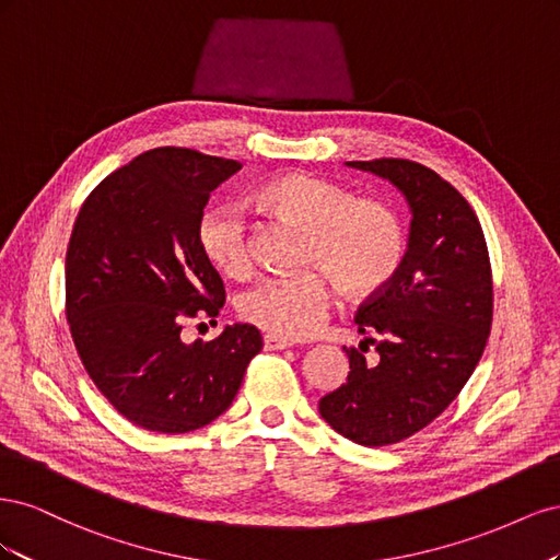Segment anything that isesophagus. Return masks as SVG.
Masks as SVG:
<instances>
[{"label": "esophagus", "mask_w": 560, "mask_h": 560, "mask_svg": "<svg viewBox=\"0 0 560 560\" xmlns=\"http://www.w3.org/2000/svg\"><path fill=\"white\" fill-rule=\"evenodd\" d=\"M294 343L290 341V338H282V336H276V334H266L264 336V348L266 350H284V348H292Z\"/></svg>", "instance_id": "obj_1"}]
</instances>
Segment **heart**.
<instances>
[{"label":"heart","instance_id":"obj_1","mask_svg":"<svg viewBox=\"0 0 560 560\" xmlns=\"http://www.w3.org/2000/svg\"><path fill=\"white\" fill-rule=\"evenodd\" d=\"M261 200L287 222L308 231L306 261L325 269L346 294L378 292L404 261L401 222L381 200L352 198L346 186L308 173H292L266 184ZM200 247L222 276L238 280L249 273V229L238 208L222 206L202 217ZM324 275L303 270L296 276L266 278L241 296V315L290 341L308 338L329 313L331 290Z\"/></svg>","mask_w":560,"mask_h":560}]
</instances>
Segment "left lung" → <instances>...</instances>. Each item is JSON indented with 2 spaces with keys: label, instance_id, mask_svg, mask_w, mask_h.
Listing matches in <instances>:
<instances>
[{
  "label": "left lung",
  "instance_id": "1",
  "mask_svg": "<svg viewBox=\"0 0 560 560\" xmlns=\"http://www.w3.org/2000/svg\"><path fill=\"white\" fill-rule=\"evenodd\" d=\"M348 165L393 182L413 219L395 278L354 317L366 338L343 348L348 381L319 399V416L354 444L387 446L442 416L477 369L493 322V276L479 219L446 179L406 159ZM369 345L380 352L374 363L363 354Z\"/></svg>",
  "mask_w": 560,
  "mask_h": 560
}]
</instances>
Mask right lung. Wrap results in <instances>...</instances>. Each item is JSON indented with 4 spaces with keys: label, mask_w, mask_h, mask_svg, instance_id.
Here are the masks:
<instances>
[{
    "label": "right lung",
    "mask_w": 560,
    "mask_h": 560,
    "mask_svg": "<svg viewBox=\"0 0 560 560\" xmlns=\"http://www.w3.org/2000/svg\"><path fill=\"white\" fill-rule=\"evenodd\" d=\"M238 161L159 147L100 182L65 259L67 322L95 387L132 425L184 434L238 395L261 350L254 325L186 343L182 327L214 317L226 292L200 247L202 208Z\"/></svg>",
    "instance_id": "obj_1"
}]
</instances>
